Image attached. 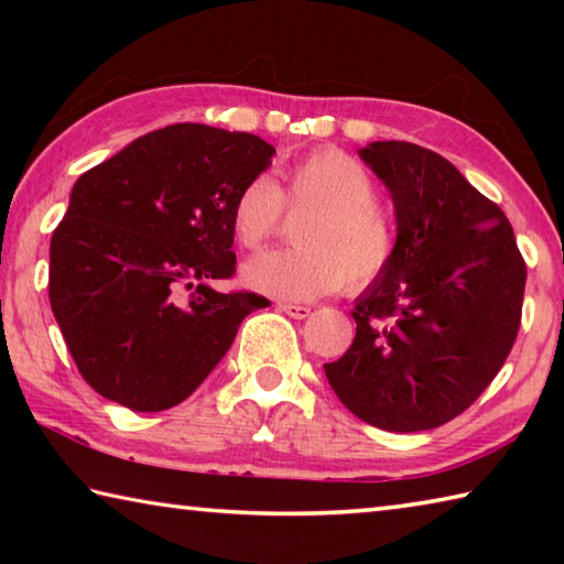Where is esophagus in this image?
Returning a JSON list of instances; mask_svg holds the SVG:
<instances>
[{"label": "esophagus", "mask_w": 564, "mask_h": 564, "mask_svg": "<svg viewBox=\"0 0 564 564\" xmlns=\"http://www.w3.org/2000/svg\"><path fill=\"white\" fill-rule=\"evenodd\" d=\"M279 311H283L285 316H291L295 321H303L311 316V305H301V303H281Z\"/></svg>", "instance_id": "obj_1"}]
</instances>
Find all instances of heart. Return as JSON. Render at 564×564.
I'll list each match as a JSON object with an SVG mask.
<instances>
[{
  "instance_id": "heart-1",
  "label": "heart",
  "mask_w": 564,
  "mask_h": 564,
  "mask_svg": "<svg viewBox=\"0 0 564 564\" xmlns=\"http://www.w3.org/2000/svg\"><path fill=\"white\" fill-rule=\"evenodd\" d=\"M370 171L346 151L318 149L285 171V186L253 176L231 204L236 241L259 248L281 228L283 206L308 213L293 228L295 246L253 256L243 265L248 289L283 301H311L338 291H362L383 275L398 253L393 216L376 202Z\"/></svg>"
}]
</instances>
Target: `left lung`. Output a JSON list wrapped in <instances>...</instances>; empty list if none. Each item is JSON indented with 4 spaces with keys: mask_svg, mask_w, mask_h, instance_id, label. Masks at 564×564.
Instances as JSON below:
<instances>
[{
    "mask_svg": "<svg viewBox=\"0 0 564 564\" xmlns=\"http://www.w3.org/2000/svg\"><path fill=\"white\" fill-rule=\"evenodd\" d=\"M358 156L393 198L398 253L356 299L352 346L323 370L368 425L433 431L498 376L518 338L528 269L500 206L441 154L373 141Z\"/></svg>",
    "mask_w": 564,
    "mask_h": 564,
    "instance_id": "left-lung-1",
    "label": "left lung"
}]
</instances>
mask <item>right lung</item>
Masks as SVG:
<instances>
[{"mask_svg": "<svg viewBox=\"0 0 564 564\" xmlns=\"http://www.w3.org/2000/svg\"><path fill=\"white\" fill-rule=\"evenodd\" d=\"M273 154L253 133L171 123L76 181L50 246V303L99 395L137 413L178 405L269 305L208 281L234 275L231 204Z\"/></svg>", "mask_w": 564, "mask_h": 564, "instance_id": "add662e5", "label": "right lung"}]
</instances>
